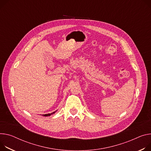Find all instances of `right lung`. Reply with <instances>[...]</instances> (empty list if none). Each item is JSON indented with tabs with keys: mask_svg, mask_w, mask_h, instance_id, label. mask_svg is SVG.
I'll return each mask as SVG.
<instances>
[{
	"mask_svg": "<svg viewBox=\"0 0 151 151\" xmlns=\"http://www.w3.org/2000/svg\"><path fill=\"white\" fill-rule=\"evenodd\" d=\"M57 111H54V112H53V113H49V114H43L42 116H45V117H46V116H50V115H52V114H54Z\"/></svg>",
	"mask_w": 151,
	"mask_h": 151,
	"instance_id": "add662e5",
	"label": "right lung"
}]
</instances>
